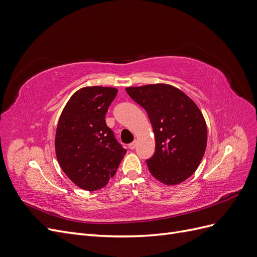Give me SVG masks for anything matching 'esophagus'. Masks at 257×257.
<instances>
[{
  "instance_id": "34e87169",
  "label": "esophagus",
  "mask_w": 257,
  "mask_h": 257,
  "mask_svg": "<svg viewBox=\"0 0 257 257\" xmlns=\"http://www.w3.org/2000/svg\"><path fill=\"white\" fill-rule=\"evenodd\" d=\"M136 146H137V143H136V142H133V143L128 145V148H130L131 150H134L135 148H136Z\"/></svg>"
}]
</instances>
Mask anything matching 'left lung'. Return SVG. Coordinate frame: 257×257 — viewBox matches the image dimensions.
Here are the masks:
<instances>
[{"mask_svg":"<svg viewBox=\"0 0 257 257\" xmlns=\"http://www.w3.org/2000/svg\"><path fill=\"white\" fill-rule=\"evenodd\" d=\"M146 109L155 136V152L148 159L151 175L167 185L191 177L207 146L206 122L196 104L173 85L157 83L126 88Z\"/></svg>","mask_w":257,"mask_h":257,"instance_id":"1","label":"left lung"}]
</instances>
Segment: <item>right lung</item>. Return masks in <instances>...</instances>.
<instances>
[{
    "instance_id": "1",
    "label": "right lung",
    "mask_w": 257,
    "mask_h": 257,
    "mask_svg": "<svg viewBox=\"0 0 257 257\" xmlns=\"http://www.w3.org/2000/svg\"><path fill=\"white\" fill-rule=\"evenodd\" d=\"M116 93L114 88H82L68 100L59 119L54 142L58 162L83 190L104 188L126 153L105 121Z\"/></svg>"
}]
</instances>
